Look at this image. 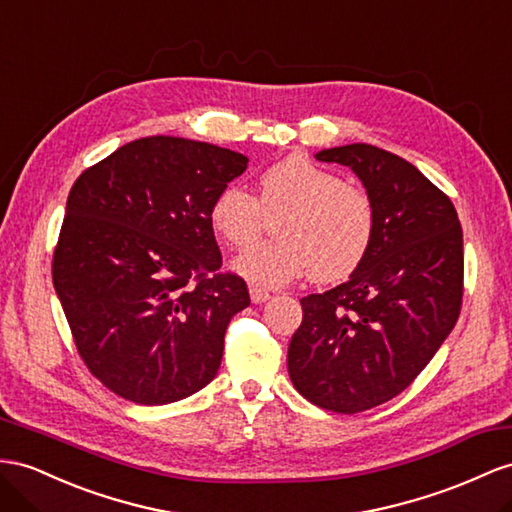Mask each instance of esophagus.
<instances>
[{
  "label": "esophagus",
  "instance_id": "1",
  "mask_svg": "<svg viewBox=\"0 0 512 512\" xmlns=\"http://www.w3.org/2000/svg\"><path fill=\"white\" fill-rule=\"evenodd\" d=\"M248 292H251L253 303H266V300L270 298V292L259 285H248Z\"/></svg>",
  "mask_w": 512,
  "mask_h": 512
}]
</instances>
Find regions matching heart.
Wrapping results in <instances>:
<instances>
[{"label":"heart","instance_id":"b5f03b06","mask_svg":"<svg viewBox=\"0 0 512 512\" xmlns=\"http://www.w3.org/2000/svg\"><path fill=\"white\" fill-rule=\"evenodd\" d=\"M274 220L277 240L248 248L233 268L264 287L292 283L311 272L316 283H337L355 272L376 238V205L359 186L305 155H287L259 177V196L229 183L209 203L216 238L244 248Z\"/></svg>","mask_w":512,"mask_h":512}]
</instances>
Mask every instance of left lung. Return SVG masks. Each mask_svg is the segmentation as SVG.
<instances>
[{
    "label": "left lung",
    "mask_w": 512,
    "mask_h": 512,
    "mask_svg": "<svg viewBox=\"0 0 512 512\" xmlns=\"http://www.w3.org/2000/svg\"><path fill=\"white\" fill-rule=\"evenodd\" d=\"M348 166L376 205V238L350 279L309 294L287 348L300 396L333 413L396 398L450 335L463 305V229L450 196L372 144L320 151Z\"/></svg>",
    "instance_id": "1"
}]
</instances>
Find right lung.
<instances>
[{
  "mask_svg": "<svg viewBox=\"0 0 512 512\" xmlns=\"http://www.w3.org/2000/svg\"><path fill=\"white\" fill-rule=\"evenodd\" d=\"M248 157L151 136L86 168L51 277L86 368L116 396L170 404L214 381L246 283L222 272L207 209Z\"/></svg>",
  "mask_w": 512,
  "mask_h": 512,
  "instance_id": "obj_1",
  "label": "right lung"
}]
</instances>
